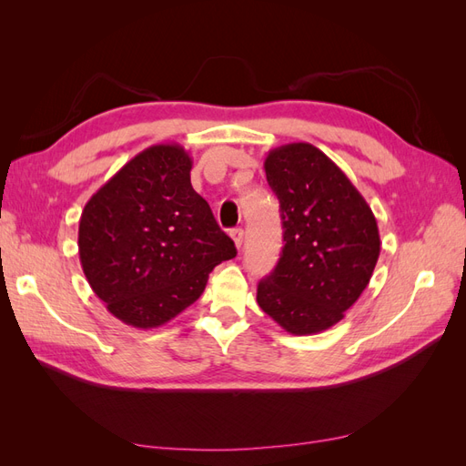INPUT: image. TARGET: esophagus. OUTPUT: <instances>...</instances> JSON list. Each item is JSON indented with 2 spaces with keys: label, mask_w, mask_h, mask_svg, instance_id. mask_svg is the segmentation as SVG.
<instances>
[{
  "label": "esophagus",
  "mask_w": 466,
  "mask_h": 466,
  "mask_svg": "<svg viewBox=\"0 0 466 466\" xmlns=\"http://www.w3.org/2000/svg\"><path fill=\"white\" fill-rule=\"evenodd\" d=\"M231 238H233V243H235V247L237 248H241L243 247V237H245V231L241 229V228H237V229H231Z\"/></svg>",
  "instance_id": "34e87169"
}]
</instances>
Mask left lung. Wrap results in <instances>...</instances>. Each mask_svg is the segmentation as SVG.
Segmentation results:
<instances>
[{
    "label": "left lung",
    "mask_w": 466,
    "mask_h": 466,
    "mask_svg": "<svg viewBox=\"0 0 466 466\" xmlns=\"http://www.w3.org/2000/svg\"><path fill=\"white\" fill-rule=\"evenodd\" d=\"M266 180L279 200L284 248L257 301L291 334L344 319L368 288L380 252L377 219L342 168L311 144L272 149Z\"/></svg>",
    "instance_id": "8db88e82"
}]
</instances>
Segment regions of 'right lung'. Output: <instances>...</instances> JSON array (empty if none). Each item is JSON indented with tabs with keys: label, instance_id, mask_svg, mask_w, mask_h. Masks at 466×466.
Instances as JSON below:
<instances>
[{
	"label": "right lung",
	"instance_id": "1",
	"mask_svg": "<svg viewBox=\"0 0 466 466\" xmlns=\"http://www.w3.org/2000/svg\"><path fill=\"white\" fill-rule=\"evenodd\" d=\"M192 159L178 144L137 153L83 208L79 260L108 311L157 329L204 293L237 248L192 188Z\"/></svg>",
	"mask_w": 466,
	"mask_h": 466
}]
</instances>
